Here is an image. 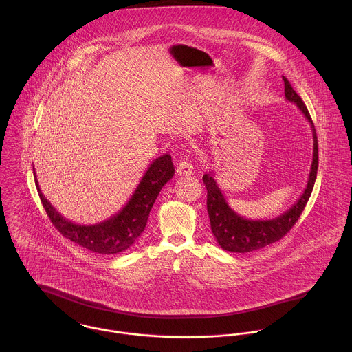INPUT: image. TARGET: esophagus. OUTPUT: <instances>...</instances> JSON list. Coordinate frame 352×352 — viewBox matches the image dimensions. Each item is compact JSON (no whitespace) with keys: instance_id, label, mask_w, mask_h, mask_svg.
Segmentation results:
<instances>
[{"instance_id":"1","label":"esophagus","mask_w":352,"mask_h":352,"mask_svg":"<svg viewBox=\"0 0 352 352\" xmlns=\"http://www.w3.org/2000/svg\"><path fill=\"white\" fill-rule=\"evenodd\" d=\"M176 172L179 176H190L194 172V165L188 160H183L179 162Z\"/></svg>"}]
</instances>
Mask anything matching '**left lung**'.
<instances>
[{
    "label": "left lung",
    "mask_w": 352,
    "mask_h": 352,
    "mask_svg": "<svg viewBox=\"0 0 352 352\" xmlns=\"http://www.w3.org/2000/svg\"><path fill=\"white\" fill-rule=\"evenodd\" d=\"M283 81L286 100L294 102L300 108L306 120L310 123L313 131V161L306 188L302 192L301 198L282 215L271 219H248L237 214L228 204L214 179V175L211 172L206 173L203 176V183L207 188V212L210 218L211 232L218 245L225 251L248 253L261 250L280 240L285 234H287V232H290V229L298 221L313 191L318 168V145L314 124L311 122L306 105L303 104L301 98L297 95V92L293 89L292 84L285 76Z\"/></svg>",
    "instance_id": "1"
}]
</instances>
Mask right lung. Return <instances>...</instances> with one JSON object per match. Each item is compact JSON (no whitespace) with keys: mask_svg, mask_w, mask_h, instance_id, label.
Here are the masks:
<instances>
[{"mask_svg":"<svg viewBox=\"0 0 352 352\" xmlns=\"http://www.w3.org/2000/svg\"><path fill=\"white\" fill-rule=\"evenodd\" d=\"M173 175L170 154L155 158L124 207L113 217L95 225H78L62 217L42 194L36 175L35 184L52 225L63 237L89 251L113 254L129 250L140 239L146 228L154 201Z\"/></svg>","mask_w":352,"mask_h":352,"instance_id":"1","label":"right lung"}]
</instances>
